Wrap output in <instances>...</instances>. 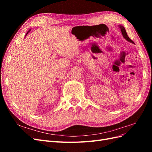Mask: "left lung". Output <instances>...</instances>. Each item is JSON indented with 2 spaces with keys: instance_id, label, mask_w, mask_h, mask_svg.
Returning <instances> with one entry per match:
<instances>
[{
  "instance_id": "1",
  "label": "left lung",
  "mask_w": 152,
  "mask_h": 152,
  "mask_svg": "<svg viewBox=\"0 0 152 152\" xmlns=\"http://www.w3.org/2000/svg\"><path fill=\"white\" fill-rule=\"evenodd\" d=\"M120 28H121V30L122 34L124 37L125 38L127 41H129V42H132V43L134 44V42H133V41L128 37V35H127V32H126L125 28H124V27L123 26H121H121H120Z\"/></svg>"
}]
</instances>
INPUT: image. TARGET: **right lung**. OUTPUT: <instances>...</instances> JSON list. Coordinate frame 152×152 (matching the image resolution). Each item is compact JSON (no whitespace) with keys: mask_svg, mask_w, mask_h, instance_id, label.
<instances>
[{"mask_svg":"<svg viewBox=\"0 0 152 152\" xmlns=\"http://www.w3.org/2000/svg\"><path fill=\"white\" fill-rule=\"evenodd\" d=\"M30 30H29V31H28V32H27V34H26V35H27V34H28V32H29V31H30Z\"/></svg>","mask_w":152,"mask_h":152,"instance_id":"right-lung-1","label":"right lung"}]
</instances>
